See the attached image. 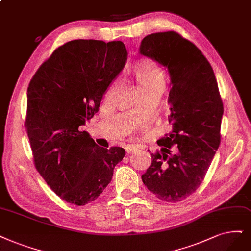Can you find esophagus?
I'll use <instances>...</instances> for the list:
<instances>
[{
	"label": "esophagus",
	"mask_w": 251,
	"mask_h": 251,
	"mask_svg": "<svg viewBox=\"0 0 251 251\" xmlns=\"http://www.w3.org/2000/svg\"><path fill=\"white\" fill-rule=\"evenodd\" d=\"M125 150H126V152H127L128 154H131V153H134L137 149H136L135 147H133V146H131V145H128V146L125 147Z\"/></svg>",
	"instance_id": "1"
}]
</instances>
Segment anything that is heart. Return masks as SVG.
<instances>
[{"instance_id": "obj_1", "label": "heart", "mask_w": 251, "mask_h": 251, "mask_svg": "<svg viewBox=\"0 0 251 251\" xmlns=\"http://www.w3.org/2000/svg\"><path fill=\"white\" fill-rule=\"evenodd\" d=\"M133 74L137 82L140 83L141 88H143L145 91L162 89L163 77L161 75V73L146 67H136L133 70ZM113 89H114V86H111L108 89L107 95L110 94Z\"/></svg>"}]
</instances>
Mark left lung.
I'll list each match as a JSON object with an SVG mask.
<instances>
[{"instance_id":"obj_1","label":"left lung","mask_w":251,"mask_h":251,"mask_svg":"<svg viewBox=\"0 0 251 251\" xmlns=\"http://www.w3.org/2000/svg\"><path fill=\"white\" fill-rule=\"evenodd\" d=\"M140 53L168 70L173 125L158 142L160 151L151 154L152 163L142 180L156 198L180 201L200 187L218 149L224 104L210 63L180 34L148 35Z\"/></svg>"}]
</instances>
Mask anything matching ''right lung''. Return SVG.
<instances>
[{
  "label": "right lung",
  "instance_id": "1",
  "mask_svg": "<svg viewBox=\"0 0 251 251\" xmlns=\"http://www.w3.org/2000/svg\"><path fill=\"white\" fill-rule=\"evenodd\" d=\"M127 54L122 41H69L41 65L27 88L25 127L35 166L73 205L95 201L125 156L123 148L97 146L79 127L98 111Z\"/></svg>",
  "mask_w": 251,
  "mask_h": 251
}]
</instances>
